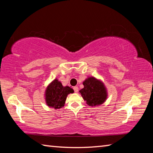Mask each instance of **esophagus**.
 Here are the masks:
<instances>
[{
  "instance_id": "34e87169",
  "label": "esophagus",
  "mask_w": 153,
  "mask_h": 153,
  "mask_svg": "<svg viewBox=\"0 0 153 153\" xmlns=\"http://www.w3.org/2000/svg\"><path fill=\"white\" fill-rule=\"evenodd\" d=\"M78 87H77V86H75V87H74V91L76 92V93H77L78 92Z\"/></svg>"
}]
</instances>
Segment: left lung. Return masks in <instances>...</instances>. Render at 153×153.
Segmentation results:
<instances>
[{"label":"left lung","instance_id":"left-lung-1","mask_svg":"<svg viewBox=\"0 0 153 153\" xmlns=\"http://www.w3.org/2000/svg\"><path fill=\"white\" fill-rule=\"evenodd\" d=\"M83 85L84 87L79 93L89 106H99L106 101L108 93L102 81L91 76L84 81Z\"/></svg>","mask_w":153,"mask_h":153}]
</instances>
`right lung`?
I'll return each mask as SVG.
<instances>
[{"label": "right lung", "mask_w": 153, "mask_h": 153, "mask_svg": "<svg viewBox=\"0 0 153 153\" xmlns=\"http://www.w3.org/2000/svg\"><path fill=\"white\" fill-rule=\"evenodd\" d=\"M74 91L68 86H63L56 78L48 84L45 93L47 105L54 109H59L64 106L68 95Z\"/></svg>", "instance_id": "right-lung-1"}]
</instances>
